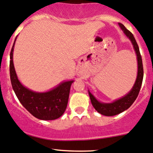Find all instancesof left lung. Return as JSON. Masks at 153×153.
<instances>
[{"mask_svg": "<svg viewBox=\"0 0 153 153\" xmlns=\"http://www.w3.org/2000/svg\"><path fill=\"white\" fill-rule=\"evenodd\" d=\"M119 26L124 33L126 37L130 40L132 45H133V49H134L135 54H136L138 71H137L136 79H135L134 85H133L131 90L124 97L113 101L112 102L105 103V102H100L88 90V94H89L91 104L94 106V108L100 114L106 116H113L119 114V113L128 109L133 105V102L136 100L138 94H139L140 88H141V84H142L143 77H144L142 59H141V56L140 54L139 48H138V44L135 41V37H133V34L130 31L126 29L123 24L119 23Z\"/></svg>", "mask_w": 153, "mask_h": 153, "instance_id": "8db88e82", "label": "left lung"}]
</instances>
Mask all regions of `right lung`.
Listing matches in <instances>:
<instances>
[{"instance_id": "1", "label": "right lung", "mask_w": 153, "mask_h": 153, "mask_svg": "<svg viewBox=\"0 0 153 153\" xmlns=\"http://www.w3.org/2000/svg\"><path fill=\"white\" fill-rule=\"evenodd\" d=\"M14 42L10 53V79L12 88L23 107L34 117L41 120H54L60 117L67 108L71 86L74 80H67L45 92H36L25 87L18 79L13 62Z\"/></svg>"}]
</instances>
